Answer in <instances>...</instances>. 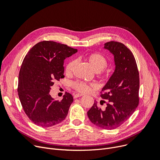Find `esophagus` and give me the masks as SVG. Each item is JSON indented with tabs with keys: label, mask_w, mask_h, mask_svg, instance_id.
<instances>
[{
	"label": "esophagus",
	"mask_w": 160,
	"mask_h": 160,
	"mask_svg": "<svg viewBox=\"0 0 160 160\" xmlns=\"http://www.w3.org/2000/svg\"><path fill=\"white\" fill-rule=\"evenodd\" d=\"M82 96V94H73V98H78V97H81Z\"/></svg>",
	"instance_id": "obj_1"
}]
</instances>
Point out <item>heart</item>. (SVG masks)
Returning a JSON list of instances; mask_svg holds the SVG:
<instances>
[{"label":"heart","mask_w":160,"mask_h":160,"mask_svg":"<svg viewBox=\"0 0 160 160\" xmlns=\"http://www.w3.org/2000/svg\"><path fill=\"white\" fill-rule=\"evenodd\" d=\"M87 61L92 66L93 70L96 72L100 73L101 71L107 67L108 62L106 58L102 53L100 52H93L90 55H88L86 57ZM75 65V62L74 60H70L68 61L64 68L65 73L67 75H71L74 69ZM102 77H105V75H102ZM72 87L81 93H87L92 89L95 88L94 84H89L82 81H74L72 83Z\"/></svg>","instance_id":"obj_1"}]
</instances>
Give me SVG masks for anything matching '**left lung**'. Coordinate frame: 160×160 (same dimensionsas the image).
Here are the masks:
<instances>
[{
    "instance_id": "8db88e82",
    "label": "left lung",
    "mask_w": 160,
    "mask_h": 160,
    "mask_svg": "<svg viewBox=\"0 0 160 160\" xmlns=\"http://www.w3.org/2000/svg\"><path fill=\"white\" fill-rule=\"evenodd\" d=\"M104 48L112 53L116 65L100 92V96L108 100L107 107L102 110L94 102L87 115L96 126L113 130L123 124L139 105V74L133 53L124 44L111 41L105 43Z\"/></svg>"
}]
</instances>
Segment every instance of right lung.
Returning <instances> with one entry per match:
<instances>
[{
	"instance_id": "right-lung-1",
	"label": "right lung",
	"mask_w": 160,
	"mask_h": 160,
	"mask_svg": "<svg viewBox=\"0 0 160 160\" xmlns=\"http://www.w3.org/2000/svg\"><path fill=\"white\" fill-rule=\"evenodd\" d=\"M78 51L53 41L36 43L25 57L19 73L18 92L27 116L34 124L51 127L63 121L73 98L66 92L56 101L49 94L55 81L64 78V60Z\"/></svg>"
}]
</instances>
